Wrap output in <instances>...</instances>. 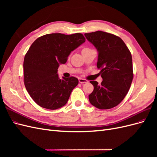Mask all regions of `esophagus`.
<instances>
[{
	"instance_id": "34e87169",
	"label": "esophagus",
	"mask_w": 157,
	"mask_h": 157,
	"mask_svg": "<svg viewBox=\"0 0 157 157\" xmlns=\"http://www.w3.org/2000/svg\"><path fill=\"white\" fill-rule=\"evenodd\" d=\"M78 82L80 83H87L88 82V80H86V79H83V78H78Z\"/></svg>"
}]
</instances>
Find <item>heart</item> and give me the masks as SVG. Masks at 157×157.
<instances>
[{
	"mask_svg": "<svg viewBox=\"0 0 157 157\" xmlns=\"http://www.w3.org/2000/svg\"><path fill=\"white\" fill-rule=\"evenodd\" d=\"M85 49H89V48H84V49H83V50H85Z\"/></svg>",
	"mask_w": 157,
	"mask_h": 157,
	"instance_id": "obj_1",
	"label": "heart"
}]
</instances>
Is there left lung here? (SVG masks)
Segmentation results:
<instances>
[{
	"label": "left lung",
	"instance_id": "obj_1",
	"mask_svg": "<svg viewBox=\"0 0 157 157\" xmlns=\"http://www.w3.org/2000/svg\"><path fill=\"white\" fill-rule=\"evenodd\" d=\"M84 35L98 52L97 67L103 78L100 85L90 81L94 90L89 101L99 109L116 107L126 96L134 77L130 52L120 37L111 33L98 31Z\"/></svg>",
	"mask_w": 157,
	"mask_h": 157
}]
</instances>
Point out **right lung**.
I'll return each instance as SVG.
<instances>
[{"instance_id": "1", "label": "right lung", "mask_w": 157, "mask_h": 157, "mask_svg": "<svg viewBox=\"0 0 157 157\" xmlns=\"http://www.w3.org/2000/svg\"><path fill=\"white\" fill-rule=\"evenodd\" d=\"M85 40L81 33H52L38 38L31 44L23 61L24 84L39 106L54 110L67 103L78 80L74 77L60 79L58 69Z\"/></svg>"}]
</instances>
